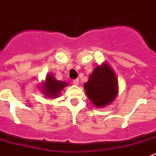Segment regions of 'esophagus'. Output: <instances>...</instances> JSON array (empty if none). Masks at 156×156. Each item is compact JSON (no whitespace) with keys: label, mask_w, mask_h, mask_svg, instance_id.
<instances>
[{"label":"esophagus","mask_w":156,"mask_h":156,"mask_svg":"<svg viewBox=\"0 0 156 156\" xmlns=\"http://www.w3.org/2000/svg\"><path fill=\"white\" fill-rule=\"evenodd\" d=\"M73 84H75V85H78V84H79V80H78V79L73 80Z\"/></svg>","instance_id":"obj_1"}]
</instances>
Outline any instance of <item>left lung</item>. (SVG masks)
<instances>
[{"mask_svg": "<svg viewBox=\"0 0 156 156\" xmlns=\"http://www.w3.org/2000/svg\"><path fill=\"white\" fill-rule=\"evenodd\" d=\"M118 82L114 72L108 64L97 66L87 82L84 83L87 95L97 107L111 103L117 94Z\"/></svg>", "mask_w": 156, "mask_h": 156, "instance_id": "1", "label": "left lung"}]
</instances>
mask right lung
Masks as SVG:
<instances>
[{
  "label": "right lung",
  "instance_id": "add662e5",
  "mask_svg": "<svg viewBox=\"0 0 156 156\" xmlns=\"http://www.w3.org/2000/svg\"><path fill=\"white\" fill-rule=\"evenodd\" d=\"M66 86H67L66 83L56 80L51 75H48L44 84L43 85V90L47 96L57 98L60 91Z\"/></svg>",
  "mask_w": 156,
  "mask_h": 156
}]
</instances>
